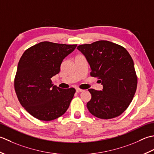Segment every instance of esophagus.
Here are the masks:
<instances>
[{
	"instance_id": "esophagus-1",
	"label": "esophagus",
	"mask_w": 154,
	"mask_h": 154,
	"mask_svg": "<svg viewBox=\"0 0 154 154\" xmlns=\"http://www.w3.org/2000/svg\"><path fill=\"white\" fill-rule=\"evenodd\" d=\"M76 92H83V90H82V89H80V88H76Z\"/></svg>"
}]
</instances>
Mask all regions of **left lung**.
I'll use <instances>...</instances> for the list:
<instances>
[{"instance_id":"8db88e82","label":"left lung","mask_w":154,"mask_h":154,"mask_svg":"<svg viewBox=\"0 0 154 154\" xmlns=\"http://www.w3.org/2000/svg\"><path fill=\"white\" fill-rule=\"evenodd\" d=\"M91 68L90 76L98 78L102 91L89 89L92 98L87 108L101 119L118 117L130 104L136 93L137 79L132 58L123 46L99 40L77 47Z\"/></svg>"}]
</instances>
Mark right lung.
<instances>
[{
  "instance_id": "1",
  "label": "right lung",
  "mask_w": 154,
  "mask_h": 154,
  "mask_svg": "<svg viewBox=\"0 0 154 154\" xmlns=\"http://www.w3.org/2000/svg\"><path fill=\"white\" fill-rule=\"evenodd\" d=\"M77 45L42 42L27 49L18 62L14 89L22 106L33 117L51 121L66 112L76 90L52 84L63 60Z\"/></svg>"
}]
</instances>
